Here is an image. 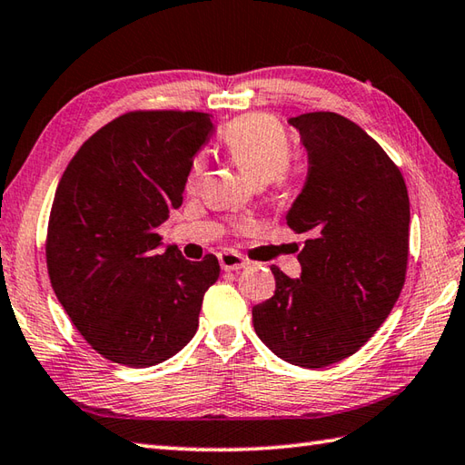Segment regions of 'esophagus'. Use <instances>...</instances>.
I'll list each match as a JSON object with an SVG mask.
<instances>
[{"instance_id":"34e87169","label":"esophagus","mask_w":465,"mask_h":465,"mask_svg":"<svg viewBox=\"0 0 465 465\" xmlns=\"http://www.w3.org/2000/svg\"><path fill=\"white\" fill-rule=\"evenodd\" d=\"M219 262L224 271H239L244 269L249 261H246L242 254L239 252H221L219 254Z\"/></svg>"}]
</instances>
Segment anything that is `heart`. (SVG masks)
<instances>
[{"label": "heart", "instance_id": "obj_1", "mask_svg": "<svg viewBox=\"0 0 465 465\" xmlns=\"http://www.w3.org/2000/svg\"><path fill=\"white\" fill-rule=\"evenodd\" d=\"M226 153L252 183L281 186L287 183V170L292 156L287 130L279 120L264 114H246L232 120L223 132ZM206 160L196 154L188 168L186 186L194 188L204 173Z\"/></svg>", "mask_w": 465, "mask_h": 465}]
</instances>
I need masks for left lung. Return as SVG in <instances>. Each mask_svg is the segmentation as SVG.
Instances as JSON below:
<instances>
[{"label": "left lung", "instance_id": "left-lung-1", "mask_svg": "<svg viewBox=\"0 0 465 465\" xmlns=\"http://www.w3.org/2000/svg\"><path fill=\"white\" fill-rule=\"evenodd\" d=\"M309 174L287 224L309 239L301 277L271 267L274 295L252 307L261 341L287 363L319 369L353 355L390 315L405 282L410 196L385 150L335 112L289 120Z\"/></svg>", "mask_w": 465, "mask_h": 465}]
</instances>
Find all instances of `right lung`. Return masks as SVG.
<instances>
[{
    "instance_id": "right-lung-1",
    "label": "right lung",
    "mask_w": 465,
    "mask_h": 465,
    "mask_svg": "<svg viewBox=\"0 0 465 465\" xmlns=\"http://www.w3.org/2000/svg\"><path fill=\"white\" fill-rule=\"evenodd\" d=\"M213 134L204 112H126L92 134L64 170L47 223L55 297L92 349L114 363L150 367L198 329L214 254L158 252L156 229L183 204L191 160Z\"/></svg>"
}]
</instances>
